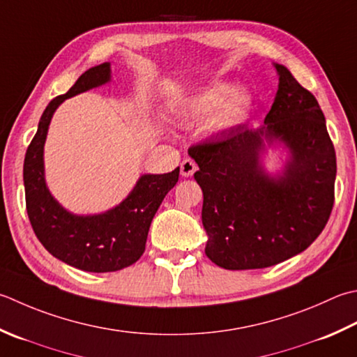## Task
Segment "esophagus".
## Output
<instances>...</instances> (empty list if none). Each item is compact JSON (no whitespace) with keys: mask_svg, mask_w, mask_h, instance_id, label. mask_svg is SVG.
I'll list each match as a JSON object with an SVG mask.
<instances>
[{"mask_svg":"<svg viewBox=\"0 0 357 357\" xmlns=\"http://www.w3.org/2000/svg\"><path fill=\"white\" fill-rule=\"evenodd\" d=\"M197 164H195V160L193 159H184L183 162H181V174H183L184 178H188V176H192V174L197 172Z\"/></svg>","mask_w":357,"mask_h":357,"instance_id":"1","label":"esophagus"}]
</instances>
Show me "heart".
Masks as SVG:
<instances>
[{
    "label": "heart",
    "mask_w": 357,
    "mask_h": 357,
    "mask_svg": "<svg viewBox=\"0 0 357 357\" xmlns=\"http://www.w3.org/2000/svg\"><path fill=\"white\" fill-rule=\"evenodd\" d=\"M232 88L227 85H215L198 96H195L184 107V117L187 121H201L211 116L213 111L220 108V105L227 100ZM226 102V101H225ZM225 103V102H224ZM249 97L244 94H236L221 107L211 122V128L215 131L226 130L238 123L246 116L249 108Z\"/></svg>",
    "instance_id": "heart-1"
}]
</instances>
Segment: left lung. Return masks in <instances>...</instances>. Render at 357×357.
I'll return each instance as SVG.
<instances>
[{"label": "left lung", "mask_w": 357, "mask_h": 357, "mask_svg": "<svg viewBox=\"0 0 357 357\" xmlns=\"http://www.w3.org/2000/svg\"><path fill=\"white\" fill-rule=\"evenodd\" d=\"M275 100L261 128L236 125L188 149L199 170L206 255L229 271L282 263L322 234L334 206L336 151L325 116L308 89L282 65ZM264 135L291 151L284 176L264 175Z\"/></svg>", "instance_id": "obj_1"}]
</instances>
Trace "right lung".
Wrapping results in <instances>:
<instances>
[{
	"label": "right lung",
	"mask_w": 357,
	"mask_h": 357,
	"mask_svg": "<svg viewBox=\"0 0 357 357\" xmlns=\"http://www.w3.org/2000/svg\"><path fill=\"white\" fill-rule=\"evenodd\" d=\"M108 80L109 63H102L83 73L66 94L49 102L23 167L26 211L37 238L49 254L86 272L121 271L142 257L153 216L179 178V167L164 174H144L122 204L94 216L69 213L51 197L45 184L43 145L54 111L68 97Z\"/></svg>",
	"instance_id": "obj_1"
}]
</instances>
